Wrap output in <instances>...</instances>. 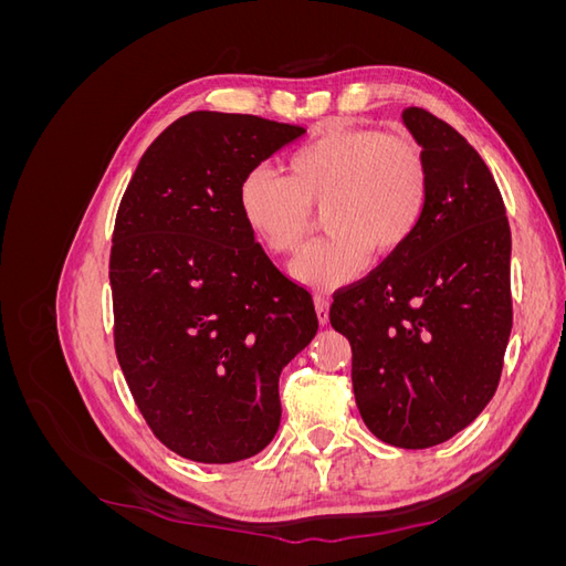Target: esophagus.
I'll return each mask as SVG.
<instances>
[{"instance_id":"obj_1","label":"esophagus","mask_w":566,"mask_h":566,"mask_svg":"<svg viewBox=\"0 0 566 566\" xmlns=\"http://www.w3.org/2000/svg\"><path fill=\"white\" fill-rule=\"evenodd\" d=\"M314 304H316L318 323L325 325V323H328V314H331V300L325 297V295H316V297H314Z\"/></svg>"}]
</instances>
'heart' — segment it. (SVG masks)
<instances>
[{"label":"heart","instance_id":"heart-1","mask_svg":"<svg viewBox=\"0 0 566 566\" xmlns=\"http://www.w3.org/2000/svg\"><path fill=\"white\" fill-rule=\"evenodd\" d=\"M427 163L408 134L335 129L302 146L287 175L254 167L238 186V210L250 233L273 254L297 252L325 208L331 231L293 262V276L312 287L356 279L370 252L387 256L418 231L427 208Z\"/></svg>","mask_w":566,"mask_h":566}]
</instances>
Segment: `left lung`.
Wrapping results in <instances>:
<instances>
[{"mask_svg": "<svg viewBox=\"0 0 566 566\" xmlns=\"http://www.w3.org/2000/svg\"><path fill=\"white\" fill-rule=\"evenodd\" d=\"M422 146L427 208L410 241L339 290L331 323L352 345V382L368 430L430 449L482 413L512 331L510 224L482 156L424 108L401 113Z\"/></svg>", "mask_w": 566, "mask_h": 566, "instance_id": "obj_1", "label": "left lung"}]
</instances>
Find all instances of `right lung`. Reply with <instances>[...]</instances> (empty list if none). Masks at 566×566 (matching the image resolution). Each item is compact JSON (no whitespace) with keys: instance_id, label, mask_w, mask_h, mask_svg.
<instances>
[{"instance_id":"obj_1","label":"right lung","mask_w":566,"mask_h":566,"mask_svg":"<svg viewBox=\"0 0 566 566\" xmlns=\"http://www.w3.org/2000/svg\"><path fill=\"white\" fill-rule=\"evenodd\" d=\"M304 127L196 111L148 146L119 200L113 337L169 451L224 465L269 447L281 370L318 331L314 300L271 264L238 210L241 179Z\"/></svg>"}]
</instances>
